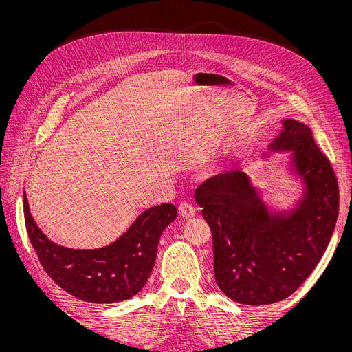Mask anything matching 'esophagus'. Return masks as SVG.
I'll return each instance as SVG.
<instances>
[{
	"label": "esophagus",
	"instance_id": "esophagus-1",
	"mask_svg": "<svg viewBox=\"0 0 352 352\" xmlns=\"http://www.w3.org/2000/svg\"><path fill=\"white\" fill-rule=\"evenodd\" d=\"M195 207L192 204H189V202H180L179 204V214L184 219L195 217Z\"/></svg>",
	"mask_w": 352,
	"mask_h": 352
}]
</instances>
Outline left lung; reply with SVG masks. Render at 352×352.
I'll use <instances>...</instances> for the list:
<instances>
[{"instance_id":"8db88e82","label":"left lung","mask_w":352,"mask_h":352,"mask_svg":"<svg viewBox=\"0 0 352 352\" xmlns=\"http://www.w3.org/2000/svg\"><path fill=\"white\" fill-rule=\"evenodd\" d=\"M289 153L286 167L300 198L278 210L241 170L207 179L195 190L211 228L214 278L245 305H267L294 294L311 274L333 235L339 189L333 168L302 122L283 119L264 158Z\"/></svg>"}]
</instances>
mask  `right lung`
<instances>
[{
    "mask_svg": "<svg viewBox=\"0 0 352 352\" xmlns=\"http://www.w3.org/2000/svg\"><path fill=\"white\" fill-rule=\"evenodd\" d=\"M23 208L32 247L50 278L70 295L97 304L129 300L142 289L154 267L160 236L177 216L173 204L154 206L110 245L74 250L51 241L38 228L25 190Z\"/></svg>",
    "mask_w": 352,
    "mask_h": 352,
    "instance_id": "obj_1",
    "label": "right lung"
}]
</instances>
